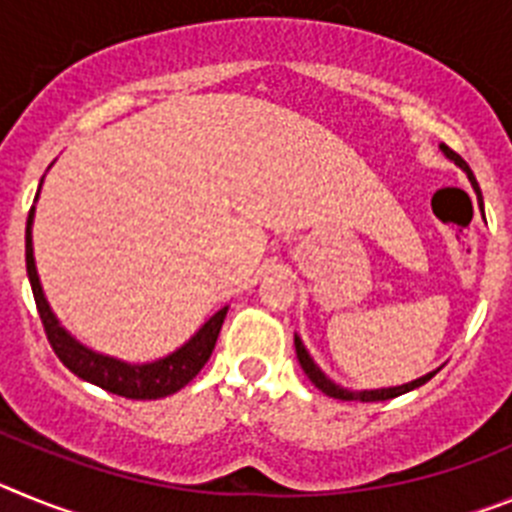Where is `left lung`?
Listing matches in <instances>:
<instances>
[{
    "label": "left lung",
    "instance_id": "left-lung-1",
    "mask_svg": "<svg viewBox=\"0 0 512 512\" xmlns=\"http://www.w3.org/2000/svg\"><path fill=\"white\" fill-rule=\"evenodd\" d=\"M441 151H443V156L451 158V161H454V164L459 166V169L467 171L469 182H472L474 192H477V197H479V205H482V194H479V184H477V179H474L472 169H469V166H467V161H464V158H461L456 151H451V148L446 146V143H441ZM295 348H297V359H300L302 372L307 374V379H310V382L315 384V387H318L320 392H325V395H328V397H336V400H343V402H354V400L356 402H382V400H392V397L405 395V392L415 390V387H423V384L428 382V379H431L433 374L438 372V369H436V372L425 374V377H420V379H413V382H408V384H400V387H384V390H361V392H354V390H346V387H341V384H336V382H333V379L325 377L323 369H320V366L315 364V361H312V356L307 354V348H305V343L300 341V336H295Z\"/></svg>",
    "mask_w": 512,
    "mask_h": 512
}]
</instances>
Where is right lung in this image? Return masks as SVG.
Returning <instances> with one entry per match:
<instances>
[{"label":"right lung","mask_w":512,"mask_h":512,"mask_svg":"<svg viewBox=\"0 0 512 512\" xmlns=\"http://www.w3.org/2000/svg\"><path fill=\"white\" fill-rule=\"evenodd\" d=\"M40 184H43V179H40ZM33 217L35 207H30L25 228L27 277H30V287H33V297L35 305H38L40 320H43L45 336H48V341H51L53 351L63 361V366L69 372H74L76 377L87 379V382L97 384V387L112 392V395L128 397V400H158V397L174 395L182 387H187L212 356V348H215L217 336H220V328H223V320L228 315V307L217 310L182 348H176L174 354L164 356V359L148 361V364H128V361L97 354V351H92V348L76 341L69 330L58 323L51 305L45 300L33 256Z\"/></svg>","instance_id":"add662e5"}]
</instances>
